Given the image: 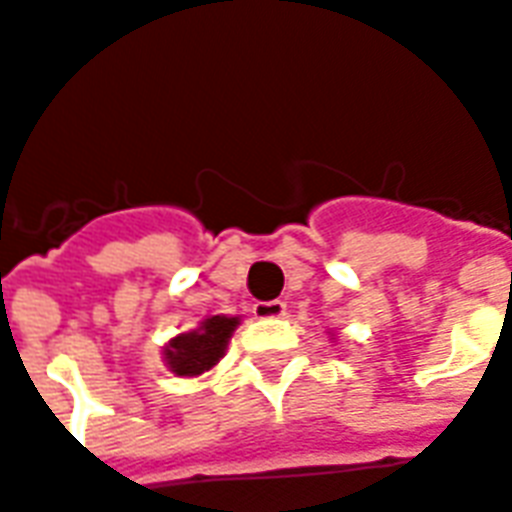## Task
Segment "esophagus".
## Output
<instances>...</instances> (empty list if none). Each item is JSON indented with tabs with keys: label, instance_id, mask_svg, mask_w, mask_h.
Masks as SVG:
<instances>
[{
	"label": "esophagus",
	"instance_id": "esophagus-1",
	"mask_svg": "<svg viewBox=\"0 0 512 512\" xmlns=\"http://www.w3.org/2000/svg\"><path fill=\"white\" fill-rule=\"evenodd\" d=\"M285 301H279V298H274V301H257L255 306H252V312H255V317H263V320H271V317H282L285 314Z\"/></svg>",
	"mask_w": 512,
	"mask_h": 512
}]
</instances>
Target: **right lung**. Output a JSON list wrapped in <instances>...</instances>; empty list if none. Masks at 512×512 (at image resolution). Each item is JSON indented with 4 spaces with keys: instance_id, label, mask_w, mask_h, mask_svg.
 I'll use <instances>...</instances> for the list:
<instances>
[{
    "instance_id": "obj_1",
    "label": "right lung",
    "mask_w": 512,
    "mask_h": 512,
    "mask_svg": "<svg viewBox=\"0 0 512 512\" xmlns=\"http://www.w3.org/2000/svg\"><path fill=\"white\" fill-rule=\"evenodd\" d=\"M236 325L238 317L217 314V317H208L198 331L176 336L165 347V361H168L170 372L179 377H198V374L208 372L225 355L227 339L236 331Z\"/></svg>"
}]
</instances>
